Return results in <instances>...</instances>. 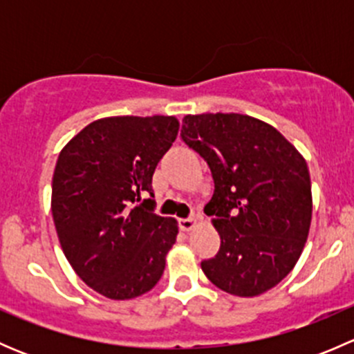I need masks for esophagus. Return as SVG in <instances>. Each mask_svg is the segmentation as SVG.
I'll return each instance as SVG.
<instances>
[{
  "label": "esophagus",
  "instance_id": "1",
  "mask_svg": "<svg viewBox=\"0 0 354 354\" xmlns=\"http://www.w3.org/2000/svg\"><path fill=\"white\" fill-rule=\"evenodd\" d=\"M197 224V219L195 217H188V219H180V227L183 231H192Z\"/></svg>",
  "mask_w": 354,
  "mask_h": 354
}]
</instances>
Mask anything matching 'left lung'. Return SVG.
Returning a JSON list of instances; mask_svg holds the SVG:
<instances>
[{"label":"left lung","mask_w":354,"mask_h":354,"mask_svg":"<svg viewBox=\"0 0 354 354\" xmlns=\"http://www.w3.org/2000/svg\"><path fill=\"white\" fill-rule=\"evenodd\" d=\"M181 138L210 167L207 216L221 236L207 279L252 298L272 289L298 262L312 223L305 157L272 124L238 113L187 114Z\"/></svg>","instance_id":"left-lung-1"}]
</instances>
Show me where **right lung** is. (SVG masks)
<instances>
[{
  "mask_svg": "<svg viewBox=\"0 0 354 354\" xmlns=\"http://www.w3.org/2000/svg\"><path fill=\"white\" fill-rule=\"evenodd\" d=\"M174 116L92 121L62 149L51 210L77 276L109 299L151 291L176 241L178 223L154 214L152 174L176 140Z\"/></svg>",
  "mask_w": 354,
  "mask_h": 354,
  "instance_id": "obj_1",
  "label": "right lung"
}]
</instances>
